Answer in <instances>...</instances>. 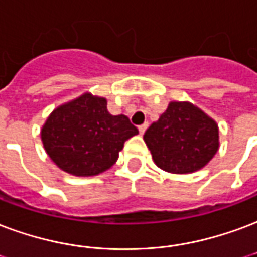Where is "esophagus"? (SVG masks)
<instances>
[{
  "label": "esophagus",
  "mask_w": 257,
  "mask_h": 257,
  "mask_svg": "<svg viewBox=\"0 0 257 257\" xmlns=\"http://www.w3.org/2000/svg\"><path fill=\"white\" fill-rule=\"evenodd\" d=\"M147 128H148V122H144L142 123V125H139V132H140V135H143Z\"/></svg>",
  "instance_id": "34e87169"
}]
</instances>
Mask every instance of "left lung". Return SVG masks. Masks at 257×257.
<instances>
[{
	"instance_id": "obj_1",
	"label": "left lung",
	"mask_w": 257,
	"mask_h": 257,
	"mask_svg": "<svg viewBox=\"0 0 257 257\" xmlns=\"http://www.w3.org/2000/svg\"><path fill=\"white\" fill-rule=\"evenodd\" d=\"M158 167L187 174L204 167L219 147L218 125L196 106L172 102L144 134Z\"/></svg>"
}]
</instances>
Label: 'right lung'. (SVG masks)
Instances as JSON below:
<instances>
[{
  "mask_svg": "<svg viewBox=\"0 0 257 257\" xmlns=\"http://www.w3.org/2000/svg\"><path fill=\"white\" fill-rule=\"evenodd\" d=\"M138 134L126 115L107 111L104 98L84 94L57 107L43 125L41 138L60 169L90 177L113 166L123 143Z\"/></svg>",
  "mask_w": 257,
  "mask_h": 257,
  "instance_id": "add662e5",
  "label": "right lung"
}]
</instances>
